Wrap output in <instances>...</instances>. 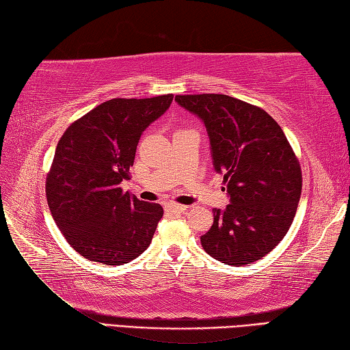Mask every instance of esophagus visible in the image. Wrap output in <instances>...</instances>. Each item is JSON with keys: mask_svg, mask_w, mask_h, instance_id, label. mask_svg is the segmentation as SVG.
Returning a JSON list of instances; mask_svg holds the SVG:
<instances>
[{"mask_svg": "<svg viewBox=\"0 0 350 350\" xmlns=\"http://www.w3.org/2000/svg\"><path fill=\"white\" fill-rule=\"evenodd\" d=\"M187 211V206H182V204H176V203H168L165 204V212H171V213H182Z\"/></svg>", "mask_w": 350, "mask_h": 350, "instance_id": "obj_1", "label": "esophagus"}]
</instances>
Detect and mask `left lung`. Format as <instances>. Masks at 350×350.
<instances>
[{
	"label": "left lung",
	"instance_id": "8db88e82",
	"mask_svg": "<svg viewBox=\"0 0 350 350\" xmlns=\"http://www.w3.org/2000/svg\"><path fill=\"white\" fill-rule=\"evenodd\" d=\"M176 102L204 123L230 198L226 209H213V224L200 237L204 251L226 265L260 260L286 236L301 198V167L284 132L265 109L227 94Z\"/></svg>",
	"mask_w": 350,
	"mask_h": 350
}]
</instances>
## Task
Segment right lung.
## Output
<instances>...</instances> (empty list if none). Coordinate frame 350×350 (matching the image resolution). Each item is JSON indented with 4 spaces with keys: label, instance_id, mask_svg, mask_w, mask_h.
<instances>
[{
    "label": "right lung",
    "instance_id": "add662e5",
    "mask_svg": "<svg viewBox=\"0 0 350 350\" xmlns=\"http://www.w3.org/2000/svg\"><path fill=\"white\" fill-rule=\"evenodd\" d=\"M173 94L111 99L72 123L55 148L46 200L55 224L78 254L108 266L138 257L163 215L120 183L129 179L143 132L165 113Z\"/></svg>",
    "mask_w": 350,
    "mask_h": 350
}]
</instances>
